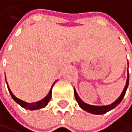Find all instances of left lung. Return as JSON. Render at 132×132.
<instances>
[{
  "instance_id": "8db88e82",
  "label": "left lung",
  "mask_w": 132,
  "mask_h": 132,
  "mask_svg": "<svg viewBox=\"0 0 132 132\" xmlns=\"http://www.w3.org/2000/svg\"><path fill=\"white\" fill-rule=\"evenodd\" d=\"M128 84H129V73H128V69H127V83L126 85L124 87V89H123L122 93H121L120 96L114 101L113 102L111 105H88V104H86L85 102H84L82 100L80 99V97L79 96V95L76 93L75 89L74 88V93H75V99L77 101L79 105L80 106L81 109H83L84 110H86L91 114H104L105 113H107L108 111H110L111 110H113L114 108H115L118 104L120 103L122 101V100L123 99V97L125 96L126 93V91L128 88Z\"/></svg>"
}]
</instances>
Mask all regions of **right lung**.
I'll return each instance as SVG.
<instances>
[{
    "label": "right lung",
    "instance_id": "add662e5",
    "mask_svg": "<svg viewBox=\"0 0 132 132\" xmlns=\"http://www.w3.org/2000/svg\"><path fill=\"white\" fill-rule=\"evenodd\" d=\"M53 84L52 85V88H51V89H50L48 94L45 97H44V99L39 101H36V102H34V103H27V102H26V101H22L20 99L17 98V97L12 93V92L10 89L9 86H8V89H9V92H10V95L12 96V98L14 100V101L16 102V103H18V105H20L22 108H24V109L30 110H38V109H42V108L45 107L48 105V103L49 102L50 99H51V96H52V88H53Z\"/></svg>",
    "mask_w": 132,
    "mask_h": 132
}]
</instances>
